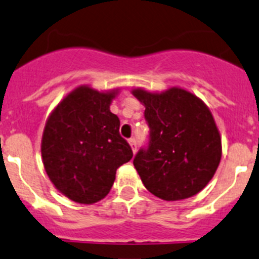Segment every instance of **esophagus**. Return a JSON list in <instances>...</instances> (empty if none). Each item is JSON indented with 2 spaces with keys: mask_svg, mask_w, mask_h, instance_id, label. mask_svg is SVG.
Wrapping results in <instances>:
<instances>
[{
  "mask_svg": "<svg viewBox=\"0 0 259 259\" xmlns=\"http://www.w3.org/2000/svg\"><path fill=\"white\" fill-rule=\"evenodd\" d=\"M128 142H130V145H131V147H132V151H134L135 154H136V151H137V144H136V139H135V137H131V139L128 140Z\"/></svg>",
  "mask_w": 259,
  "mask_h": 259,
  "instance_id": "34e87169",
  "label": "esophagus"
}]
</instances>
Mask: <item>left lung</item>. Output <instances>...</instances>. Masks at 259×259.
Returning <instances> with one entry per match:
<instances>
[{
  "label": "left lung",
  "mask_w": 259,
  "mask_h": 259,
  "mask_svg": "<svg viewBox=\"0 0 259 259\" xmlns=\"http://www.w3.org/2000/svg\"><path fill=\"white\" fill-rule=\"evenodd\" d=\"M149 141L134 159L147 191L165 201L194 196L207 186L221 159V139L210 109L196 95L173 88L161 94L137 89Z\"/></svg>",
  "instance_id": "8db88e82"
}]
</instances>
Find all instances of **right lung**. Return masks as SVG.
<instances>
[{
	"label": "right lung",
	"instance_id": "1",
	"mask_svg": "<svg viewBox=\"0 0 259 259\" xmlns=\"http://www.w3.org/2000/svg\"><path fill=\"white\" fill-rule=\"evenodd\" d=\"M115 93L80 86L52 112L41 139V156L54 187L77 203H95L109 193L120 165L134 156L109 107Z\"/></svg>",
	"mask_w": 259,
	"mask_h": 259
}]
</instances>
